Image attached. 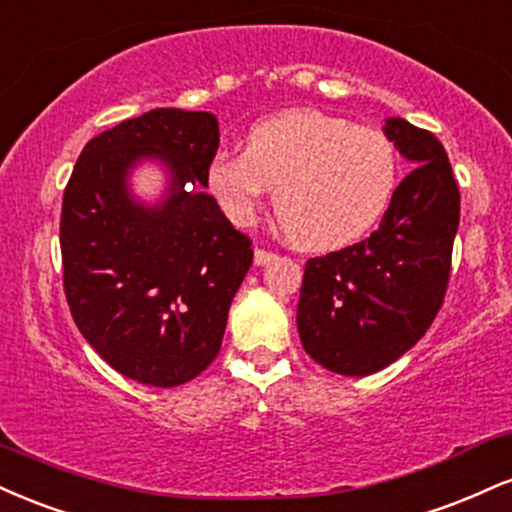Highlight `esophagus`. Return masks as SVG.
I'll use <instances>...</instances> for the list:
<instances>
[{"instance_id": "obj_1", "label": "esophagus", "mask_w": 512, "mask_h": 512, "mask_svg": "<svg viewBox=\"0 0 512 512\" xmlns=\"http://www.w3.org/2000/svg\"><path fill=\"white\" fill-rule=\"evenodd\" d=\"M275 258H278V254H273V251H268V249H256L254 251V263H256V266H266V263L275 261Z\"/></svg>"}]
</instances>
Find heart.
Here are the masks:
<instances>
[{
	"label": "heart",
	"instance_id": "1",
	"mask_svg": "<svg viewBox=\"0 0 512 512\" xmlns=\"http://www.w3.org/2000/svg\"><path fill=\"white\" fill-rule=\"evenodd\" d=\"M398 184L400 153L393 138L309 107L251 124L244 153L222 150L206 167L208 191L234 225H251L275 186L282 230L318 254L369 237Z\"/></svg>",
	"mask_w": 512,
	"mask_h": 512
}]
</instances>
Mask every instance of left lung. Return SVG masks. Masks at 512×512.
I'll return each instance as SVG.
<instances>
[{
	"mask_svg": "<svg viewBox=\"0 0 512 512\" xmlns=\"http://www.w3.org/2000/svg\"><path fill=\"white\" fill-rule=\"evenodd\" d=\"M386 134L414 170L364 242L304 266L297 328L306 354L340 376L386 369L422 340L446 297L460 191L446 148L400 117Z\"/></svg>",
	"mask_w": 512,
	"mask_h": 512,
	"instance_id": "obj_1",
	"label": "left lung"
}]
</instances>
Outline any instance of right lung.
<instances>
[{"label":"right lung","instance_id":"obj_1","mask_svg":"<svg viewBox=\"0 0 512 512\" xmlns=\"http://www.w3.org/2000/svg\"><path fill=\"white\" fill-rule=\"evenodd\" d=\"M218 146L215 114L160 107L90 138L64 189L66 302L90 347L131 381L174 388L206 371L254 261L251 239L203 191ZM143 157L171 170L150 209L125 189Z\"/></svg>","mask_w":512,"mask_h":512}]
</instances>
